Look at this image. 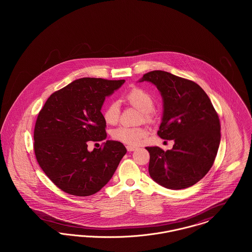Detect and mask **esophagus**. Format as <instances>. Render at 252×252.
I'll return each instance as SVG.
<instances>
[{
  "label": "esophagus",
  "instance_id": "obj_1",
  "mask_svg": "<svg viewBox=\"0 0 252 252\" xmlns=\"http://www.w3.org/2000/svg\"><path fill=\"white\" fill-rule=\"evenodd\" d=\"M126 149H127V151L131 152V151H134V150H136V149H137V147H135V146H130V145H128V146H126Z\"/></svg>",
  "mask_w": 252,
  "mask_h": 252
}]
</instances>
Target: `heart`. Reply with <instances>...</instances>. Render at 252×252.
<instances>
[{
    "mask_svg": "<svg viewBox=\"0 0 252 252\" xmlns=\"http://www.w3.org/2000/svg\"><path fill=\"white\" fill-rule=\"evenodd\" d=\"M126 100L133 107L140 109L143 112L145 121L150 120L151 111L154 108L153 98L141 89H133L126 95ZM120 118V107L117 102H111L104 111V119L109 125H115ZM113 139L123 144L137 145L147 135V130L144 127H132L122 126L115 128L111 133Z\"/></svg>",
    "mask_w": 252,
    "mask_h": 252,
    "instance_id": "obj_1",
    "label": "heart"
}]
</instances>
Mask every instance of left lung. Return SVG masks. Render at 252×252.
<instances>
[{
  "label": "left lung",
  "instance_id": "obj_1",
  "mask_svg": "<svg viewBox=\"0 0 252 252\" xmlns=\"http://www.w3.org/2000/svg\"><path fill=\"white\" fill-rule=\"evenodd\" d=\"M155 85L163 103L158 135L174 140L163 151L146 147L150 154L149 175L172 190L192 186L210 171L220 144V122L209 96L199 85L163 71L147 72L139 82Z\"/></svg>",
  "mask_w": 252,
  "mask_h": 252
}]
</instances>
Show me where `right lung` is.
I'll return each instance as SVG.
<instances>
[{"mask_svg":"<svg viewBox=\"0 0 252 252\" xmlns=\"http://www.w3.org/2000/svg\"><path fill=\"white\" fill-rule=\"evenodd\" d=\"M126 80L84 77L49 97L34 130V150L40 168L60 189L76 196L100 191L126 155L125 145L106 141L88 150V142L107 138L101 112L106 97Z\"/></svg>","mask_w":252,"mask_h":252,"instance_id":"obj_1","label":"right lung"}]
</instances>
